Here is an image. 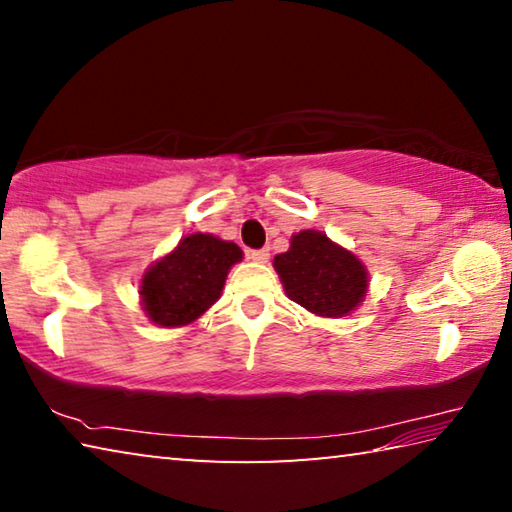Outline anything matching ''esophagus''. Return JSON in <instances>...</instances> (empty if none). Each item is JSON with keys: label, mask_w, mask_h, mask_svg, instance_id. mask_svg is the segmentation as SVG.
Here are the masks:
<instances>
[{"label": "esophagus", "mask_w": 512, "mask_h": 512, "mask_svg": "<svg viewBox=\"0 0 512 512\" xmlns=\"http://www.w3.org/2000/svg\"><path fill=\"white\" fill-rule=\"evenodd\" d=\"M248 259H253V262H259V264H264V262H268V257H271V250L268 248H257V250H248Z\"/></svg>", "instance_id": "esophagus-1"}]
</instances>
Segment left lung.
I'll return each instance as SVG.
<instances>
[{
	"mask_svg": "<svg viewBox=\"0 0 512 512\" xmlns=\"http://www.w3.org/2000/svg\"><path fill=\"white\" fill-rule=\"evenodd\" d=\"M273 264L287 296L311 314L339 318L350 314L366 296V268L323 232H298L291 239V248L277 255Z\"/></svg>",
	"mask_w": 512,
	"mask_h": 512,
	"instance_id": "obj_1",
	"label": "left lung"
}]
</instances>
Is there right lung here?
I'll list each match as a JSON object with an SVG mask.
<instances>
[{
    "label": "right lung",
    "mask_w": 512,
    "mask_h": 512,
    "mask_svg": "<svg viewBox=\"0 0 512 512\" xmlns=\"http://www.w3.org/2000/svg\"><path fill=\"white\" fill-rule=\"evenodd\" d=\"M241 259L232 241L212 235L185 237L142 280V305L155 325H187L210 309L221 296L225 275Z\"/></svg>",
    "instance_id": "add662e5"
}]
</instances>
